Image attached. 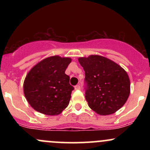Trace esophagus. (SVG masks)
Wrapping results in <instances>:
<instances>
[{
    "instance_id": "obj_1",
    "label": "esophagus",
    "mask_w": 150,
    "mask_h": 150,
    "mask_svg": "<svg viewBox=\"0 0 150 150\" xmlns=\"http://www.w3.org/2000/svg\"><path fill=\"white\" fill-rule=\"evenodd\" d=\"M75 90H79V89H80V86L79 85H77L76 86H75Z\"/></svg>"
}]
</instances>
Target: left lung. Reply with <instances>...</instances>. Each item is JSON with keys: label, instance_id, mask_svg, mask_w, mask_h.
I'll return each instance as SVG.
<instances>
[{"label": "left lung", "instance_id": "8db88e82", "mask_svg": "<svg viewBox=\"0 0 150 150\" xmlns=\"http://www.w3.org/2000/svg\"><path fill=\"white\" fill-rule=\"evenodd\" d=\"M85 72V99L99 115L112 114L129 97L130 79L126 71L111 60L98 55L78 58Z\"/></svg>", "mask_w": 150, "mask_h": 150}]
</instances>
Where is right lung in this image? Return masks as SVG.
<instances>
[{
    "label": "right lung",
    "instance_id": "right-lung-1",
    "mask_svg": "<svg viewBox=\"0 0 150 150\" xmlns=\"http://www.w3.org/2000/svg\"><path fill=\"white\" fill-rule=\"evenodd\" d=\"M70 58L53 56L30 70L24 81V94L34 110L49 116L60 114L69 104L74 87L65 73Z\"/></svg>",
    "mask_w": 150,
    "mask_h": 150
}]
</instances>
